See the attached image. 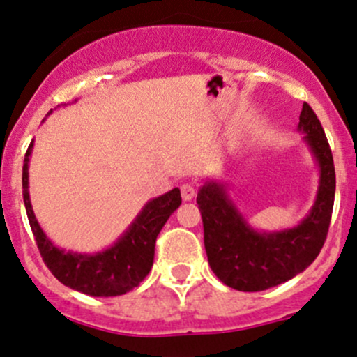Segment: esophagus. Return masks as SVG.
I'll return each mask as SVG.
<instances>
[{"instance_id":"obj_1","label":"esophagus","mask_w":357,"mask_h":357,"mask_svg":"<svg viewBox=\"0 0 357 357\" xmlns=\"http://www.w3.org/2000/svg\"><path fill=\"white\" fill-rule=\"evenodd\" d=\"M181 197H183V199H185V202H190V199H193V197H195V188H193V185H183L181 186Z\"/></svg>"}]
</instances>
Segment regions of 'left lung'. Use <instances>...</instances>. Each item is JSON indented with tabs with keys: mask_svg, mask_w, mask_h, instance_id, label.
Returning <instances> with one entry per match:
<instances>
[{
	"mask_svg": "<svg viewBox=\"0 0 357 357\" xmlns=\"http://www.w3.org/2000/svg\"><path fill=\"white\" fill-rule=\"evenodd\" d=\"M298 130L320 169L319 190L307 217L296 227L274 232L252 229L220 181L208 179L198 191L205 250L211 271L227 287L238 291H262L308 268L319 256L335 197V169L332 151L320 120L303 103Z\"/></svg>",
	"mask_w": 357,
	"mask_h": 357,
	"instance_id": "1",
	"label": "left lung"
}]
</instances>
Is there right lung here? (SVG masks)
<instances>
[{
    "instance_id": "1",
    "label": "right lung",
    "mask_w": 357,
    "mask_h": 357,
    "mask_svg": "<svg viewBox=\"0 0 357 357\" xmlns=\"http://www.w3.org/2000/svg\"><path fill=\"white\" fill-rule=\"evenodd\" d=\"M52 112V109H50ZM33 140L23 160V202L26 217L40 250V256L50 273L66 287L89 296H119L139 287L154 262L155 238L167 218L181 205L179 188L167 191L144 205L135 220L108 249L95 254H81L59 249L52 244L35 218L29 193V162Z\"/></svg>"
}]
</instances>
